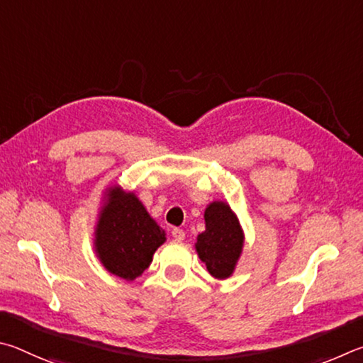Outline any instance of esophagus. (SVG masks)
<instances>
[{
  "label": "esophagus",
  "instance_id": "1",
  "mask_svg": "<svg viewBox=\"0 0 363 363\" xmlns=\"http://www.w3.org/2000/svg\"><path fill=\"white\" fill-rule=\"evenodd\" d=\"M172 238L177 240H183L185 239V231L180 230V228H174V230H172Z\"/></svg>",
  "mask_w": 363,
  "mask_h": 363
}]
</instances>
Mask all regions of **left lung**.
Masks as SVG:
<instances>
[{
	"label": "left lung",
	"instance_id": "left-lung-1",
	"mask_svg": "<svg viewBox=\"0 0 363 363\" xmlns=\"http://www.w3.org/2000/svg\"><path fill=\"white\" fill-rule=\"evenodd\" d=\"M206 231L198 236L196 250L213 277L233 274L244 244L236 215L225 202H212L206 208Z\"/></svg>",
	"mask_w": 363,
	"mask_h": 363
}]
</instances>
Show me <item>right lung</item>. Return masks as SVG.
<instances>
[{
    "label": "right lung",
    "instance_id": "add662e5",
    "mask_svg": "<svg viewBox=\"0 0 363 363\" xmlns=\"http://www.w3.org/2000/svg\"><path fill=\"white\" fill-rule=\"evenodd\" d=\"M165 240L156 221L135 196L118 188L110 191L97 225V252L105 268L114 276L133 281L148 268L152 255Z\"/></svg>",
    "mask_w": 363,
    "mask_h": 363
}]
</instances>
